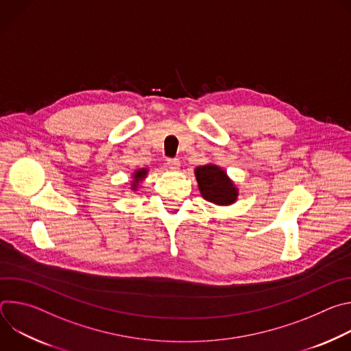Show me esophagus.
I'll return each instance as SVG.
<instances>
[{
	"instance_id": "34e87169",
	"label": "esophagus",
	"mask_w": 351,
	"mask_h": 351,
	"mask_svg": "<svg viewBox=\"0 0 351 351\" xmlns=\"http://www.w3.org/2000/svg\"><path fill=\"white\" fill-rule=\"evenodd\" d=\"M167 165L169 167V169L178 171L180 168V161L178 158H168L167 160Z\"/></svg>"
}]
</instances>
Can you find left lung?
I'll use <instances>...</instances> for the list:
<instances>
[{
    "mask_svg": "<svg viewBox=\"0 0 351 351\" xmlns=\"http://www.w3.org/2000/svg\"><path fill=\"white\" fill-rule=\"evenodd\" d=\"M194 173L198 183V190L207 202L217 206H230L237 199V187L229 179L226 172L218 165L208 164L197 167Z\"/></svg>",
    "mask_w": 351,
    "mask_h": 351,
    "instance_id": "obj_1",
    "label": "left lung"
}]
</instances>
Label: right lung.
<instances>
[{"label":"right lung","mask_w":351,"mask_h":351,"mask_svg":"<svg viewBox=\"0 0 351 351\" xmlns=\"http://www.w3.org/2000/svg\"><path fill=\"white\" fill-rule=\"evenodd\" d=\"M147 172L148 169L147 168H141V169H137L134 173H133V182H132V190H136L137 189V184L138 182H141L145 176H147Z\"/></svg>","instance_id":"1"}]
</instances>
